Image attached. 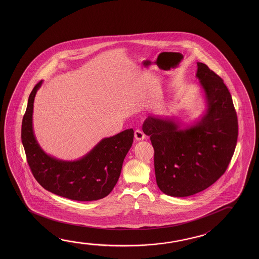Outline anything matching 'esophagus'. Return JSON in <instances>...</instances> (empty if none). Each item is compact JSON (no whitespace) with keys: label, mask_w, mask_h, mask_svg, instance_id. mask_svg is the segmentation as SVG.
<instances>
[{"label":"esophagus","mask_w":259,"mask_h":259,"mask_svg":"<svg viewBox=\"0 0 259 259\" xmlns=\"http://www.w3.org/2000/svg\"><path fill=\"white\" fill-rule=\"evenodd\" d=\"M135 138L136 140L141 141L144 140L145 138V135L144 134V132L141 131V130H136L135 132Z\"/></svg>","instance_id":"1"}]
</instances>
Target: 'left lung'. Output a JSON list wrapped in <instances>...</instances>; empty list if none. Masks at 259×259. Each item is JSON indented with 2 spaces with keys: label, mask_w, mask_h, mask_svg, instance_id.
Wrapping results in <instances>:
<instances>
[{
  "label": "left lung",
  "mask_w": 259,
  "mask_h": 259,
  "mask_svg": "<svg viewBox=\"0 0 259 259\" xmlns=\"http://www.w3.org/2000/svg\"><path fill=\"white\" fill-rule=\"evenodd\" d=\"M196 76L207 108L186 129L172 119L149 115L143 131L154 149L157 185L166 195L188 197L204 191L227 170L237 145L238 116L223 79L198 62Z\"/></svg>",
  "instance_id": "obj_1"
}]
</instances>
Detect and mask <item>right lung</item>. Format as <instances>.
<instances>
[{"label":"right lung","instance_id":"right-lung-1","mask_svg":"<svg viewBox=\"0 0 259 259\" xmlns=\"http://www.w3.org/2000/svg\"><path fill=\"white\" fill-rule=\"evenodd\" d=\"M41 84L42 80L32 89L21 124V142L34 178L45 190L67 199L91 201L105 198L118 181L123 160L133 144L134 130L104 138L77 161H61L48 155L36 140L32 128L33 103Z\"/></svg>","mask_w":259,"mask_h":259}]
</instances>
